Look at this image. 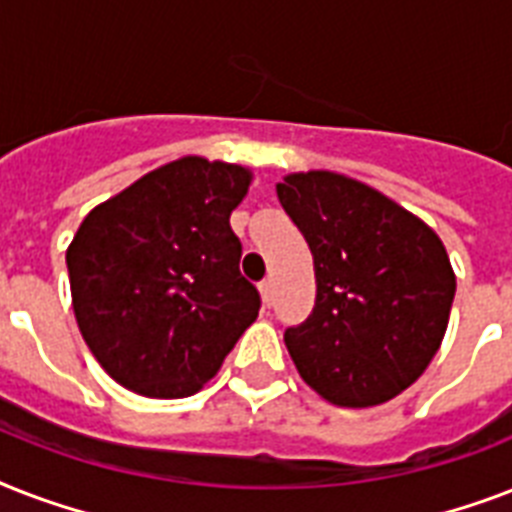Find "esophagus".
Masks as SVG:
<instances>
[{"mask_svg": "<svg viewBox=\"0 0 512 512\" xmlns=\"http://www.w3.org/2000/svg\"><path fill=\"white\" fill-rule=\"evenodd\" d=\"M260 295H263L265 305H271V300H273V281L271 279L260 281Z\"/></svg>", "mask_w": 512, "mask_h": 512, "instance_id": "esophagus-1", "label": "esophagus"}]
</instances>
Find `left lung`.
Masks as SVG:
<instances>
[{"label":"left lung","instance_id":"obj_1","mask_svg":"<svg viewBox=\"0 0 512 512\" xmlns=\"http://www.w3.org/2000/svg\"><path fill=\"white\" fill-rule=\"evenodd\" d=\"M308 241L316 305L284 332L297 372L329 404H385L420 377L441 348L454 279L444 241L372 185L327 170L276 185Z\"/></svg>","mask_w":512,"mask_h":512}]
</instances>
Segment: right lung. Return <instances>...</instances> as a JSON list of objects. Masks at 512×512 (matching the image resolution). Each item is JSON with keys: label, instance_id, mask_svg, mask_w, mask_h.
<instances>
[{"label": "right lung", "instance_id": "1", "mask_svg": "<svg viewBox=\"0 0 512 512\" xmlns=\"http://www.w3.org/2000/svg\"><path fill=\"white\" fill-rule=\"evenodd\" d=\"M249 183L241 164L183 156L98 204L68 244L79 332L132 393L193 396L257 319L231 231Z\"/></svg>", "mask_w": 512, "mask_h": 512}]
</instances>
